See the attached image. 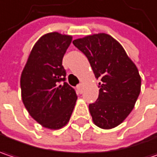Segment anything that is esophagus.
I'll return each mask as SVG.
<instances>
[{"label":"esophagus","mask_w":157,"mask_h":157,"mask_svg":"<svg viewBox=\"0 0 157 157\" xmlns=\"http://www.w3.org/2000/svg\"><path fill=\"white\" fill-rule=\"evenodd\" d=\"M77 90H78V91L80 93H82V90H83V86H82V84L81 83V84H79L77 85Z\"/></svg>","instance_id":"obj_1"}]
</instances>
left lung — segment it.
<instances>
[{
  "label": "left lung",
  "mask_w": 157,
  "mask_h": 157,
  "mask_svg": "<svg viewBox=\"0 0 157 157\" xmlns=\"http://www.w3.org/2000/svg\"><path fill=\"white\" fill-rule=\"evenodd\" d=\"M86 57L98 82V98L89 105L94 124L109 130L121 124L133 109L140 93L141 78L123 46L104 33L75 40Z\"/></svg>",
  "instance_id": "left-lung-1"
}]
</instances>
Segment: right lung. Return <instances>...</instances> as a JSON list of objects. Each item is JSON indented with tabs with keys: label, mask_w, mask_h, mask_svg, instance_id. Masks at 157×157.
Here are the masks:
<instances>
[{
	"label": "right lung",
	"mask_w": 157,
	"mask_h": 157,
	"mask_svg": "<svg viewBox=\"0 0 157 157\" xmlns=\"http://www.w3.org/2000/svg\"><path fill=\"white\" fill-rule=\"evenodd\" d=\"M73 37L58 32L36 42L20 77L21 97L29 115L44 128L59 130L67 124L77 95L66 82L63 57Z\"/></svg>",
	"instance_id": "1"
}]
</instances>
